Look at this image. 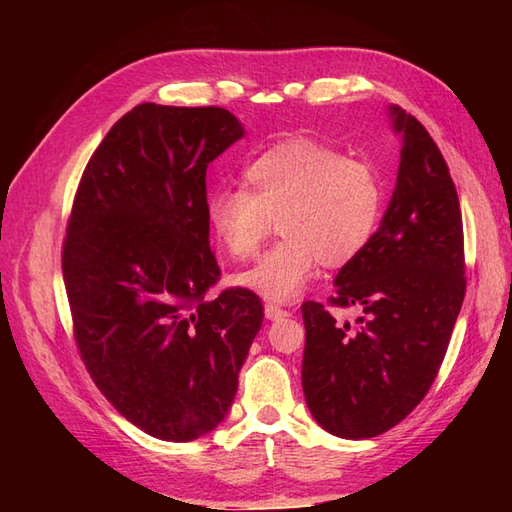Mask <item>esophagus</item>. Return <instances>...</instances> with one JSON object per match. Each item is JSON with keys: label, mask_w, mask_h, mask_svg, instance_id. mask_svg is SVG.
<instances>
[{"label": "esophagus", "mask_w": 512, "mask_h": 512, "mask_svg": "<svg viewBox=\"0 0 512 512\" xmlns=\"http://www.w3.org/2000/svg\"><path fill=\"white\" fill-rule=\"evenodd\" d=\"M264 312H266V317H268L270 321L281 319V317H290V310H286V308H279V306H275V303H266Z\"/></svg>", "instance_id": "obj_1"}]
</instances>
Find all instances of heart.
Here are the masks:
<instances>
[{"label":"heart","instance_id":"heart-1","mask_svg":"<svg viewBox=\"0 0 512 512\" xmlns=\"http://www.w3.org/2000/svg\"><path fill=\"white\" fill-rule=\"evenodd\" d=\"M242 180L244 189L209 193L206 220L235 259L253 257L279 226L284 239L235 277L273 303L297 299L319 264H352L383 220L385 182L372 162L310 138L268 147L244 167Z\"/></svg>","mask_w":512,"mask_h":512}]
</instances>
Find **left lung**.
<instances>
[{"instance_id": "left-lung-1", "label": "left lung", "mask_w": 512, "mask_h": 512, "mask_svg": "<svg viewBox=\"0 0 512 512\" xmlns=\"http://www.w3.org/2000/svg\"><path fill=\"white\" fill-rule=\"evenodd\" d=\"M400 167L383 224L336 275L328 306L306 301L301 383L325 431L347 440L396 427L427 396L447 354L464 292V231L444 156L416 116L394 107ZM330 307H358V329Z\"/></svg>"}]
</instances>
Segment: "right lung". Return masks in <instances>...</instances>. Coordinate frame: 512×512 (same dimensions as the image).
<instances>
[{
  "mask_svg": "<svg viewBox=\"0 0 512 512\" xmlns=\"http://www.w3.org/2000/svg\"><path fill=\"white\" fill-rule=\"evenodd\" d=\"M222 107L140 103L96 147L74 193L61 268L81 361L138 429L189 442L213 431L262 328L255 292L209 290L206 167L242 138Z\"/></svg>",
  "mask_w": 512,
  "mask_h": 512,
  "instance_id": "add662e5",
  "label": "right lung"
}]
</instances>
